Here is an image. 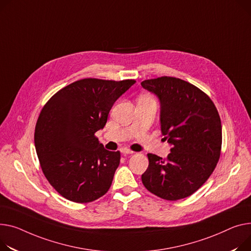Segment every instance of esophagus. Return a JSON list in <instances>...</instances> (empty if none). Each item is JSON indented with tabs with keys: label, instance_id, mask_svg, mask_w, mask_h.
Returning <instances> with one entry per match:
<instances>
[{
	"label": "esophagus",
	"instance_id": "esophagus-1",
	"mask_svg": "<svg viewBox=\"0 0 251 251\" xmlns=\"http://www.w3.org/2000/svg\"><path fill=\"white\" fill-rule=\"evenodd\" d=\"M121 152L124 154V155H127V154H133L134 152L132 151V150L128 149V148H122L121 149Z\"/></svg>",
	"mask_w": 251,
	"mask_h": 251
}]
</instances>
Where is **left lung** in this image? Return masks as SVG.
Here are the masks:
<instances>
[{"mask_svg": "<svg viewBox=\"0 0 251 251\" xmlns=\"http://www.w3.org/2000/svg\"><path fill=\"white\" fill-rule=\"evenodd\" d=\"M141 86L158 98L161 133L172 146L166 159L147 154L143 185L169 201L187 198L204 185L219 160L218 111L204 92L180 78L161 76L143 80Z\"/></svg>", "mask_w": 251, "mask_h": 251, "instance_id": "left-lung-1", "label": "left lung"}]
</instances>
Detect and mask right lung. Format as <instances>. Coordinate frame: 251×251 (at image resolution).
I'll return each mask as SVG.
<instances>
[{
	"label": "right lung",
	"mask_w": 251,
	"mask_h": 251,
	"mask_svg": "<svg viewBox=\"0 0 251 251\" xmlns=\"http://www.w3.org/2000/svg\"><path fill=\"white\" fill-rule=\"evenodd\" d=\"M135 82L83 78L58 91L43 107L35 127L36 152L45 177L65 199L89 203L110 189L120 152L105 149L95 133Z\"/></svg>",
	"instance_id": "add662e5"
}]
</instances>
